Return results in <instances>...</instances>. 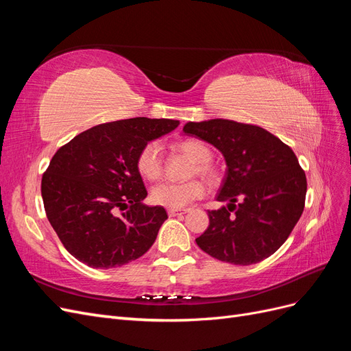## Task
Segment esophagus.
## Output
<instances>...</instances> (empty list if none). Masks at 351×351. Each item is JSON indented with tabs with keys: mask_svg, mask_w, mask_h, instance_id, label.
<instances>
[{
	"mask_svg": "<svg viewBox=\"0 0 351 351\" xmlns=\"http://www.w3.org/2000/svg\"><path fill=\"white\" fill-rule=\"evenodd\" d=\"M189 212V209H168V215L169 217H176V215H182Z\"/></svg>",
	"mask_w": 351,
	"mask_h": 351,
	"instance_id": "esophagus-1",
	"label": "esophagus"
}]
</instances>
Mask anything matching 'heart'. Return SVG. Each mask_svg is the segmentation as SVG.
<instances>
[{
	"instance_id": "obj_1",
	"label": "heart",
	"mask_w": 351,
	"mask_h": 351,
	"mask_svg": "<svg viewBox=\"0 0 351 351\" xmlns=\"http://www.w3.org/2000/svg\"><path fill=\"white\" fill-rule=\"evenodd\" d=\"M178 151L183 152L193 161L190 169V176L197 174L209 184H217L219 182V173L215 165L210 162L212 151L210 147L199 139L182 141L178 145ZM136 168L139 174L149 182H156L162 176V155L161 145L158 142L146 143L139 155L136 158ZM205 193V187L199 180H189L184 183H161L152 189L151 199L155 205L178 209L192 204Z\"/></svg>"
}]
</instances>
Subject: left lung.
<instances>
[{"instance_id":"1","label":"left lung","mask_w":351,"mask_h":351,"mask_svg":"<svg viewBox=\"0 0 351 351\" xmlns=\"http://www.w3.org/2000/svg\"><path fill=\"white\" fill-rule=\"evenodd\" d=\"M183 132L214 145L227 162L217 200L228 205L208 210L209 227L197 246L234 265L271 256L304 209L306 174L291 147L259 125L232 120L189 121Z\"/></svg>"}]
</instances>
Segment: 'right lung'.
<instances>
[{"mask_svg":"<svg viewBox=\"0 0 351 351\" xmlns=\"http://www.w3.org/2000/svg\"><path fill=\"white\" fill-rule=\"evenodd\" d=\"M178 124L146 117L104 123L77 134L52 156L42 176L44 208L77 261L110 269L149 250L168 215L162 206L142 204L147 192L136 158L147 142Z\"/></svg>","mask_w":351,"mask_h":351,"instance_id":"obj_1","label":"right lung"}]
</instances>
